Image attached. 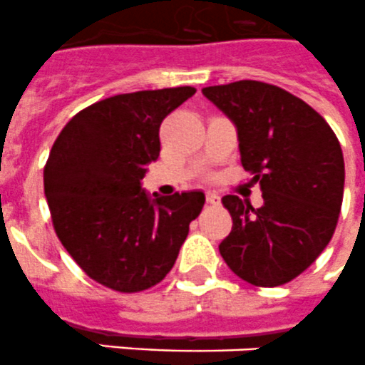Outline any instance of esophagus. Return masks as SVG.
<instances>
[{
  "label": "esophagus",
  "instance_id": "1",
  "mask_svg": "<svg viewBox=\"0 0 365 365\" xmlns=\"http://www.w3.org/2000/svg\"><path fill=\"white\" fill-rule=\"evenodd\" d=\"M206 200L207 204H211V206H219L220 204L219 195H215V192H206Z\"/></svg>",
  "mask_w": 365,
  "mask_h": 365
}]
</instances>
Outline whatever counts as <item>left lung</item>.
<instances>
[{"label":"left lung","instance_id":"1","mask_svg":"<svg viewBox=\"0 0 365 365\" xmlns=\"http://www.w3.org/2000/svg\"><path fill=\"white\" fill-rule=\"evenodd\" d=\"M202 94L237 128L241 165L263 197L258 210L235 195L222 198L234 225L220 256L252 286H282L310 267L338 225L345 183L338 137L277 85L243 79Z\"/></svg>","mask_w":365,"mask_h":365}]
</instances>
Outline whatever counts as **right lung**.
<instances>
[{"label":"right lung","mask_w":365,"mask_h":365,"mask_svg":"<svg viewBox=\"0 0 365 365\" xmlns=\"http://www.w3.org/2000/svg\"><path fill=\"white\" fill-rule=\"evenodd\" d=\"M195 87L116 94L72 116L51 146L44 195L63 247L98 284L137 293L167 277L200 215L202 191L150 197L159 125Z\"/></svg>","instance_id":"add662e5"}]
</instances>
